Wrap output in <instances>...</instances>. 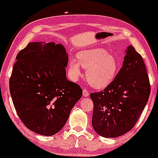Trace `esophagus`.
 <instances>
[{
	"label": "esophagus",
	"mask_w": 158,
	"mask_h": 158,
	"mask_svg": "<svg viewBox=\"0 0 158 158\" xmlns=\"http://www.w3.org/2000/svg\"><path fill=\"white\" fill-rule=\"evenodd\" d=\"M83 96H85V97H88V96H89V93H88V91L85 89V88H83Z\"/></svg>",
	"instance_id": "1"
}]
</instances>
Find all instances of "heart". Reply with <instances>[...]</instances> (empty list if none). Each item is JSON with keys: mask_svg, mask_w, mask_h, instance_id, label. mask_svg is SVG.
<instances>
[{"mask_svg": "<svg viewBox=\"0 0 158 158\" xmlns=\"http://www.w3.org/2000/svg\"><path fill=\"white\" fill-rule=\"evenodd\" d=\"M78 62L70 59L68 62L69 73L72 79L81 76V67L86 69L88 83L97 89L104 88L114 81L118 72L117 60L101 48L88 49L77 54Z\"/></svg>", "mask_w": 158, "mask_h": 158, "instance_id": "obj_1", "label": "heart"}]
</instances>
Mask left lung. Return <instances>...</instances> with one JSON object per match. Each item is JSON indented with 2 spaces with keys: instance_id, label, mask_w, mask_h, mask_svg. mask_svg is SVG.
<instances>
[{
  "instance_id": "obj_1",
  "label": "left lung",
  "mask_w": 158,
  "mask_h": 158,
  "mask_svg": "<svg viewBox=\"0 0 158 158\" xmlns=\"http://www.w3.org/2000/svg\"><path fill=\"white\" fill-rule=\"evenodd\" d=\"M150 94L144 60L130 45L114 81L102 91L90 95L94 102V130L104 137H116L128 132L141 115Z\"/></svg>"
}]
</instances>
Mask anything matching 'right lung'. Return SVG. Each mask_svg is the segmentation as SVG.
Instances as JSON below:
<instances>
[{
	"mask_svg": "<svg viewBox=\"0 0 158 158\" xmlns=\"http://www.w3.org/2000/svg\"><path fill=\"white\" fill-rule=\"evenodd\" d=\"M16 59L9 88L19 117L34 132L55 135L83 94L81 86L66 77L65 49L54 42H30Z\"/></svg>",
	"mask_w": 158,
	"mask_h": 158,
	"instance_id": "1",
	"label": "right lung"
}]
</instances>
